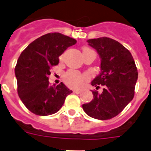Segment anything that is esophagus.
Wrapping results in <instances>:
<instances>
[{"label": "esophagus", "mask_w": 151, "mask_h": 151, "mask_svg": "<svg viewBox=\"0 0 151 151\" xmlns=\"http://www.w3.org/2000/svg\"><path fill=\"white\" fill-rule=\"evenodd\" d=\"M81 92H82L81 90H74V91H73V93H75V94H80Z\"/></svg>", "instance_id": "1"}]
</instances>
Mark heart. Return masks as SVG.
Segmentation results:
<instances>
[{"instance_id": "heart-1", "label": "heart", "mask_w": 151, "mask_h": 151, "mask_svg": "<svg viewBox=\"0 0 151 151\" xmlns=\"http://www.w3.org/2000/svg\"><path fill=\"white\" fill-rule=\"evenodd\" d=\"M91 50L88 47H84L83 48V52ZM63 79L65 82V84L69 87H73V88H76V87H79L82 85V83L84 82L85 80L87 79V77L86 75H83L81 73L78 72L73 69H70L68 70L67 72L64 74Z\"/></svg>"}]
</instances>
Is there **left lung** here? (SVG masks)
<instances>
[{
  "mask_svg": "<svg viewBox=\"0 0 151 151\" xmlns=\"http://www.w3.org/2000/svg\"><path fill=\"white\" fill-rule=\"evenodd\" d=\"M101 60L99 74L91 85L103 92L92 91L94 99L82 105L89 116L98 120H109L120 113L134 96L137 80V69L129 50L116 40L108 37L87 40Z\"/></svg>",
  "mask_w": 151,
  "mask_h": 151,
  "instance_id": "8db88e82",
  "label": "left lung"
}]
</instances>
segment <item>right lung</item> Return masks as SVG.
I'll return each instance as SVG.
<instances>
[{"label": "right lung", "instance_id": "1", "mask_svg": "<svg viewBox=\"0 0 151 151\" xmlns=\"http://www.w3.org/2000/svg\"><path fill=\"white\" fill-rule=\"evenodd\" d=\"M76 43V40L60 33H48L21 53L14 72L19 98L29 111L38 116L56 113L72 93L62 82L50 86L48 76L52 66L58 65L59 56Z\"/></svg>", "mask_w": 151, "mask_h": 151}]
</instances>
